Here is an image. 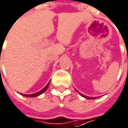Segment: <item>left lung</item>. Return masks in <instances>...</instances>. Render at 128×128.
<instances>
[{
  "mask_svg": "<svg viewBox=\"0 0 128 128\" xmlns=\"http://www.w3.org/2000/svg\"><path fill=\"white\" fill-rule=\"evenodd\" d=\"M80 96H82L83 97H84V98H87V99H95V98H91V97H87V96H83L82 94H80Z\"/></svg>",
  "mask_w": 128,
  "mask_h": 128,
  "instance_id": "8db88e82",
  "label": "left lung"
}]
</instances>
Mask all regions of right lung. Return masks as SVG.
<instances>
[{"instance_id":"1","label":"right lung","mask_w":128,"mask_h":128,"mask_svg":"<svg viewBox=\"0 0 128 128\" xmlns=\"http://www.w3.org/2000/svg\"><path fill=\"white\" fill-rule=\"evenodd\" d=\"M49 84H50V82L47 84V86H46L43 90H42L41 91H39V92H36V93H34V94H32V95H23V96H26V97H36V96H39V95H41L42 93H43L44 92L46 91V90L48 89V86H49Z\"/></svg>"}]
</instances>
